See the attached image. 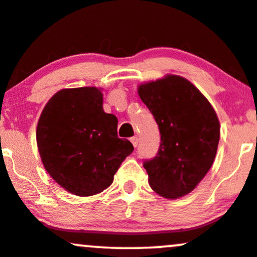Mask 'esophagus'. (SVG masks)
Segmentation results:
<instances>
[{"label":"esophagus","mask_w":257,"mask_h":257,"mask_svg":"<svg viewBox=\"0 0 257 257\" xmlns=\"http://www.w3.org/2000/svg\"><path fill=\"white\" fill-rule=\"evenodd\" d=\"M130 141H131L132 146H134L135 148L138 146V137H136V136H135V137H132V138H131V140H130Z\"/></svg>","instance_id":"obj_1"}]
</instances>
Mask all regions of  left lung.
<instances>
[{"label": "left lung", "instance_id": "8db88e82", "mask_svg": "<svg viewBox=\"0 0 257 257\" xmlns=\"http://www.w3.org/2000/svg\"><path fill=\"white\" fill-rule=\"evenodd\" d=\"M137 90L161 134L158 156L143 165L148 182L162 197H183L212 167L220 140L218 115L203 93L180 75L166 74Z\"/></svg>", "mask_w": 257, "mask_h": 257}]
</instances>
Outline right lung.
<instances>
[{
    "mask_svg": "<svg viewBox=\"0 0 257 257\" xmlns=\"http://www.w3.org/2000/svg\"><path fill=\"white\" fill-rule=\"evenodd\" d=\"M96 86L57 91L39 116L36 140L42 164L61 188L86 197L113 183L120 165L134 152L117 137V119L103 110Z\"/></svg>",
    "mask_w": 257,
    "mask_h": 257,
    "instance_id": "right-lung-1",
    "label": "right lung"
}]
</instances>
